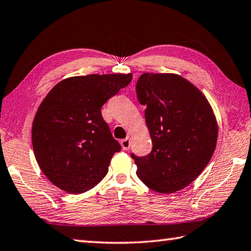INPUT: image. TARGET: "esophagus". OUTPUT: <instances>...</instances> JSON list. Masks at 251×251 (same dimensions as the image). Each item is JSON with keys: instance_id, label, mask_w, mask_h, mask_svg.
Segmentation results:
<instances>
[{"instance_id": "esophagus-1", "label": "esophagus", "mask_w": 251, "mask_h": 251, "mask_svg": "<svg viewBox=\"0 0 251 251\" xmlns=\"http://www.w3.org/2000/svg\"><path fill=\"white\" fill-rule=\"evenodd\" d=\"M121 146L124 151H129V148L131 147V142H130L129 137H126V139L121 141Z\"/></svg>"}]
</instances>
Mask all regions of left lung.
<instances>
[{
    "label": "left lung",
    "instance_id": "obj_1",
    "mask_svg": "<svg viewBox=\"0 0 251 251\" xmlns=\"http://www.w3.org/2000/svg\"><path fill=\"white\" fill-rule=\"evenodd\" d=\"M152 143L150 154H131L136 175L151 190L170 194L196 180L216 150L218 125L210 104L175 74H143L136 82Z\"/></svg>",
    "mask_w": 251,
    "mask_h": 251
}]
</instances>
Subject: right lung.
Returning a JSON list of instances; mask_svg holds the SVG:
<instances>
[{
	"mask_svg": "<svg viewBox=\"0 0 251 251\" xmlns=\"http://www.w3.org/2000/svg\"><path fill=\"white\" fill-rule=\"evenodd\" d=\"M131 80L132 74L71 76L45 96L32 124V146L39 167L55 186L80 194L105 177L121 146L100 108Z\"/></svg>",
	"mask_w": 251,
	"mask_h": 251,
	"instance_id": "add662e5",
	"label": "right lung"
}]
</instances>
